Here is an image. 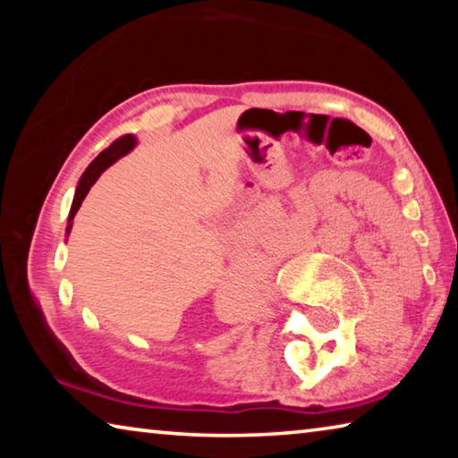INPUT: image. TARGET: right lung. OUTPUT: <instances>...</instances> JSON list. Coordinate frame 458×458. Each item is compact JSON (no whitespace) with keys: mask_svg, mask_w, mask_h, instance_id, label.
Masks as SVG:
<instances>
[{"mask_svg":"<svg viewBox=\"0 0 458 458\" xmlns=\"http://www.w3.org/2000/svg\"><path fill=\"white\" fill-rule=\"evenodd\" d=\"M137 137L135 135H125V137H121V139H117V141H114L111 147H106V149L103 151V153H98L97 155V159L92 161V164L87 167V172H84L82 175H81V180H79V185H76V190H74V198H72V206H71V214H68V226H66V236L71 234V230H72V220H74V216H76V212H79V208H81V204H82V199L87 198V193H89V190L92 188V185H95V182L98 180L100 177V174L105 172L106 167H111L114 161H119L123 155H127V153H131L137 147Z\"/></svg>","mask_w":458,"mask_h":458,"instance_id":"obj_1","label":"right lung"}]
</instances>
